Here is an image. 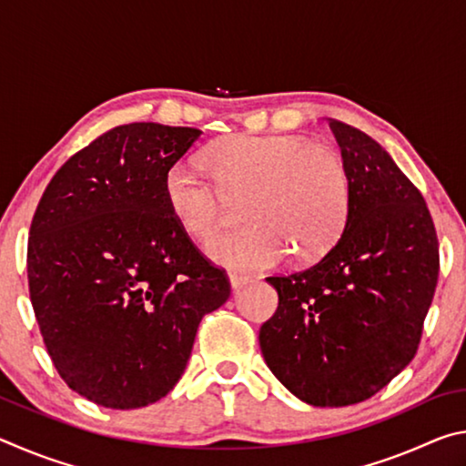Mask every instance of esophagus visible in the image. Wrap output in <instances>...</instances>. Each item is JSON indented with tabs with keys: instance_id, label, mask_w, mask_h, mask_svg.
I'll use <instances>...</instances> for the list:
<instances>
[{
	"instance_id": "1",
	"label": "esophagus",
	"mask_w": 466,
	"mask_h": 466,
	"mask_svg": "<svg viewBox=\"0 0 466 466\" xmlns=\"http://www.w3.org/2000/svg\"><path fill=\"white\" fill-rule=\"evenodd\" d=\"M247 283H248V278H244V275H236V273L230 275V288L234 291L240 289L242 286H247Z\"/></svg>"
}]
</instances>
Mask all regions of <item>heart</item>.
Returning <instances> with one entry per match:
<instances>
[{
	"label": "heart",
	"mask_w": 466,
	"mask_h": 466,
	"mask_svg": "<svg viewBox=\"0 0 466 466\" xmlns=\"http://www.w3.org/2000/svg\"><path fill=\"white\" fill-rule=\"evenodd\" d=\"M218 183L188 160L170 164L164 201L193 238H208L226 218V195L248 193L242 230L205 244L211 261L232 271H263L288 252L309 263L333 247L351 208L341 154L296 136H232L205 154Z\"/></svg>",
	"instance_id": "obj_1"
}]
</instances>
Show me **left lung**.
<instances>
[{
	"label": "left lung",
	"mask_w": 466,
	"mask_h": 466,
	"mask_svg": "<svg viewBox=\"0 0 466 466\" xmlns=\"http://www.w3.org/2000/svg\"><path fill=\"white\" fill-rule=\"evenodd\" d=\"M351 178L350 216L317 265L267 278L279 296L258 343L304 403L345 407L413 360L438 283V236L421 193L364 131L329 119Z\"/></svg>",
	"instance_id": "8db88e82"
}]
</instances>
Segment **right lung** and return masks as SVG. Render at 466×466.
<instances>
[{
  "instance_id": "add662e5",
  "label": "right lung",
  "mask_w": 466,
  "mask_h": 466,
  "mask_svg": "<svg viewBox=\"0 0 466 466\" xmlns=\"http://www.w3.org/2000/svg\"><path fill=\"white\" fill-rule=\"evenodd\" d=\"M199 129L129 123L69 157L38 201L28 289L46 351L77 394L108 409L175 389L205 314L230 298L172 218L164 175Z\"/></svg>"
}]
</instances>
